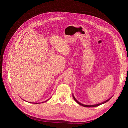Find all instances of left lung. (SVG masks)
<instances>
[{"instance_id": "8db88e82", "label": "left lung", "mask_w": 128, "mask_h": 128, "mask_svg": "<svg viewBox=\"0 0 128 128\" xmlns=\"http://www.w3.org/2000/svg\"><path fill=\"white\" fill-rule=\"evenodd\" d=\"M72 96H73V98H74V100H75V102H76L77 104H80V105H81V106H83V107H97V106H98L101 105V104H105V103H106L107 102L109 101V100H110L112 98V97H111V98H110V99H108V100H106V101H104V102H102V103H100V104H94V105H86V104H81L80 102H79L77 101V99L75 98V96H74V94H72Z\"/></svg>"}]
</instances>
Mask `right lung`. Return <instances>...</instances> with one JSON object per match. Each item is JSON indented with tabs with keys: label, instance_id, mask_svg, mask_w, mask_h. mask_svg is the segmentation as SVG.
<instances>
[{
	"label": "right lung",
	"instance_id": "right-lung-1",
	"mask_svg": "<svg viewBox=\"0 0 128 128\" xmlns=\"http://www.w3.org/2000/svg\"><path fill=\"white\" fill-rule=\"evenodd\" d=\"M48 100H49V99H48ZM48 100H47V101H46V102H48ZM33 104H34V103H33ZM34 104H38V103H34Z\"/></svg>",
	"mask_w": 128,
	"mask_h": 128
}]
</instances>
